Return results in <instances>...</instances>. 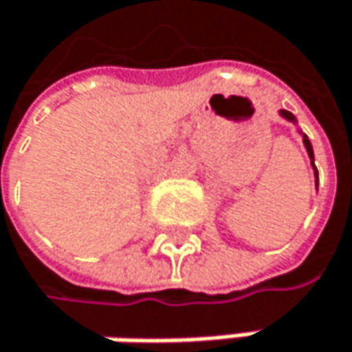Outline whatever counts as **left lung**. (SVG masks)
I'll use <instances>...</instances> for the list:
<instances>
[{"instance_id":"8db88e82","label":"left lung","mask_w":352,"mask_h":352,"mask_svg":"<svg viewBox=\"0 0 352 352\" xmlns=\"http://www.w3.org/2000/svg\"><path fill=\"white\" fill-rule=\"evenodd\" d=\"M280 115L284 117V119H287V121H294L296 123V117L289 113V111L282 109L280 111ZM304 138V146H306V152H308V155H310V160H312V166H314V152H312V144H310V140L306 138V135H302ZM314 174H316V178H318V172H316V166H314Z\"/></svg>"}]
</instances>
